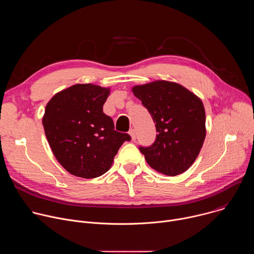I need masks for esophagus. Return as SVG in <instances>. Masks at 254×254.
Masks as SVG:
<instances>
[{
	"mask_svg": "<svg viewBox=\"0 0 254 254\" xmlns=\"http://www.w3.org/2000/svg\"><path fill=\"white\" fill-rule=\"evenodd\" d=\"M128 133H129V135H130V137H131V140H135V138H136L135 130H134L133 128H131V129L128 131Z\"/></svg>",
	"mask_w": 254,
	"mask_h": 254,
	"instance_id": "esophagus-1",
	"label": "esophagus"
}]
</instances>
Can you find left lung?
I'll return each instance as SVG.
<instances>
[{"instance_id":"1","label":"left lung","mask_w":254,"mask_h":254,"mask_svg":"<svg viewBox=\"0 0 254 254\" xmlns=\"http://www.w3.org/2000/svg\"><path fill=\"white\" fill-rule=\"evenodd\" d=\"M156 124L151 147H139L147 163L158 173L177 176L197 159L206 136L202 100L179 83L157 80L131 88Z\"/></svg>"}]
</instances>
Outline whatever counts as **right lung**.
I'll list each match as a JSON object with an SVG mask.
<instances>
[{"label":"right lung","mask_w":254,"mask_h":254,"mask_svg":"<svg viewBox=\"0 0 254 254\" xmlns=\"http://www.w3.org/2000/svg\"><path fill=\"white\" fill-rule=\"evenodd\" d=\"M111 88L75 84L56 93L42 119L49 146L60 165L71 175L92 179L111 169L128 133L115 130L102 106Z\"/></svg>","instance_id":"1"}]
</instances>
